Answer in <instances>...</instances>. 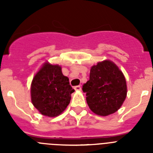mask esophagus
Returning <instances> with one entry per match:
<instances>
[{"instance_id": "34e87169", "label": "esophagus", "mask_w": 153, "mask_h": 153, "mask_svg": "<svg viewBox=\"0 0 153 153\" xmlns=\"http://www.w3.org/2000/svg\"><path fill=\"white\" fill-rule=\"evenodd\" d=\"M74 90L76 91H80L81 90V86H74Z\"/></svg>"}]
</instances>
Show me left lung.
Masks as SVG:
<instances>
[{
    "mask_svg": "<svg viewBox=\"0 0 153 153\" xmlns=\"http://www.w3.org/2000/svg\"><path fill=\"white\" fill-rule=\"evenodd\" d=\"M86 102L95 114L106 117L122 106L127 95L123 74L109 60L98 62L90 68V79L83 86Z\"/></svg>",
    "mask_w": 153,
    "mask_h": 153,
    "instance_id": "left-lung-1",
    "label": "left lung"
}]
</instances>
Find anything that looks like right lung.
Instances as JSON below:
<instances>
[{"mask_svg":"<svg viewBox=\"0 0 153 153\" xmlns=\"http://www.w3.org/2000/svg\"><path fill=\"white\" fill-rule=\"evenodd\" d=\"M74 92L69 78L62 73L61 67L47 61L31 82V102L40 114L55 117L66 109Z\"/></svg>","mask_w":153,"mask_h":153,"instance_id":"right-lung-1","label":"right lung"}]
</instances>
